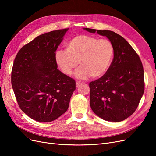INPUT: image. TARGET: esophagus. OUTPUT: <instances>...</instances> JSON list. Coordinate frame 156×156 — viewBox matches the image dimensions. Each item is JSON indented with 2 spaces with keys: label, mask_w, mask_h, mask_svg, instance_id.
<instances>
[{
  "label": "esophagus",
  "mask_w": 156,
  "mask_h": 156,
  "mask_svg": "<svg viewBox=\"0 0 156 156\" xmlns=\"http://www.w3.org/2000/svg\"><path fill=\"white\" fill-rule=\"evenodd\" d=\"M83 83H83V82H81V81H77V82H76V86H77V87H79V86L80 85V84H83Z\"/></svg>",
  "instance_id": "34e87169"
}]
</instances>
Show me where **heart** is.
Segmentation results:
<instances>
[{
    "mask_svg": "<svg viewBox=\"0 0 156 156\" xmlns=\"http://www.w3.org/2000/svg\"><path fill=\"white\" fill-rule=\"evenodd\" d=\"M115 56V47L106 38L81 34L73 37L66 44V50L56 52L55 62L62 72L70 75L79 62L75 77L84 79L103 76L110 68Z\"/></svg>",
    "mask_w": 156,
    "mask_h": 156,
    "instance_id": "obj_1",
    "label": "heart"
}]
</instances>
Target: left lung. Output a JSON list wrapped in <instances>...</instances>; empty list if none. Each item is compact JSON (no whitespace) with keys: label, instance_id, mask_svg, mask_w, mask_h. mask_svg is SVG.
<instances>
[{"label":"left lung","instance_id":"obj_1","mask_svg":"<svg viewBox=\"0 0 156 156\" xmlns=\"http://www.w3.org/2000/svg\"><path fill=\"white\" fill-rule=\"evenodd\" d=\"M106 36L115 47V56L107 72L89 84L92 110L101 119L123 121L137 108L144 90V70L139 55L123 37L111 30L84 28Z\"/></svg>","mask_w":156,"mask_h":156}]
</instances>
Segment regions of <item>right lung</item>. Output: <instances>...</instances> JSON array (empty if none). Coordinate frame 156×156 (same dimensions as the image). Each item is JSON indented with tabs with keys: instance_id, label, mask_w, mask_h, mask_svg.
Here are the masks:
<instances>
[{
	"instance_id": "add662e5",
	"label": "right lung",
	"mask_w": 156,
	"mask_h": 156,
	"mask_svg": "<svg viewBox=\"0 0 156 156\" xmlns=\"http://www.w3.org/2000/svg\"><path fill=\"white\" fill-rule=\"evenodd\" d=\"M69 29L36 37L18 52L12 71V84L18 105L32 119L48 122L68 110L75 81L57 69L56 51Z\"/></svg>"
}]
</instances>
